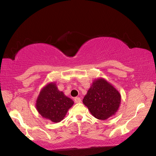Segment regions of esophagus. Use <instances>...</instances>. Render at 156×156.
<instances>
[{
  "mask_svg": "<svg viewBox=\"0 0 156 156\" xmlns=\"http://www.w3.org/2000/svg\"><path fill=\"white\" fill-rule=\"evenodd\" d=\"M74 102L76 103H80L81 102V99L79 97H76L74 98Z\"/></svg>",
  "mask_w": 156,
  "mask_h": 156,
  "instance_id": "esophagus-1",
  "label": "esophagus"
}]
</instances>
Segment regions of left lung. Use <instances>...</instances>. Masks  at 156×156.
<instances>
[{
	"instance_id": "1",
	"label": "left lung",
	"mask_w": 156,
	"mask_h": 156,
	"mask_svg": "<svg viewBox=\"0 0 156 156\" xmlns=\"http://www.w3.org/2000/svg\"><path fill=\"white\" fill-rule=\"evenodd\" d=\"M120 94L102 78L95 80L83 102L95 118L106 120L114 115L120 103Z\"/></svg>"
}]
</instances>
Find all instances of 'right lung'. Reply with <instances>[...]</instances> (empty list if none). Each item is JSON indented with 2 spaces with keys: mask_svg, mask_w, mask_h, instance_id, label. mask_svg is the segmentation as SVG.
I'll list each match as a JSON object with an SVG mask.
<instances>
[{
  "mask_svg": "<svg viewBox=\"0 0 156 156\" xmlns=\"http://www.w3.org/2000/svg\"><path fill=\"white\" fill-rule=\"evenodd\" d=\"M73 105V100L60 91L55 83H50L42 89L36 105L43 117L54 122H59Z\"/></svg>",
  "mask_w": 156,
  "mask_h": 156,
  "instance_id": "obj_1",
  "label": "right lung"
}]
</instances>
